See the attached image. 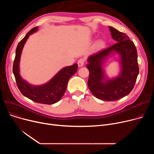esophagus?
I'll use <instances>...</instances> for the list:
<instances>
[{
  "label": "esophagus",
  "mask_w": 154,
  "mask_h": 154,
  "mask_svg": "<svg viewBox=\"0 0 154 154\" xmlns=\"http://www.w3.org/2000/svg\"><path fill=\"white\" fill-rule=\"evenodd\" d=\"M85 59H83V58H82V59H80L79 60H78V66H79V67H82L84 65V63H85Z\"/></svg>",
  "instance_id": "34e87169"
}]
</instances>
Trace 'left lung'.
<instances>
[{
  "label": "left lung",
  "instance_id": "left-lung-1",
  "mask_svg": "<svg viewBox=\"0 0 154 154\" xmlns=\"http://www.w3.org/2000/svg\"><path fill=\"white\" fill-rule=\"evenodd\" d=\"M109 30L112 38L117 42L90 55L86 67L90 72L88 86L92 94L100 100L114 101L124 97L132 91L139 69L134 42L123 32L112 27ZM115 53L120 57L121 71L117 77L108 79L102 66L106 58Z\"/></svg>",
  "mask_w": 154,
  "mask_h": 154
}]
</instances>
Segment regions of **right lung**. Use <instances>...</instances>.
<instances>
[{
  "instance_id": "1",
  "label": "right lung",
  "mask_w": 154,
  "mask_h": 154,
  "mask_svg": "<svg viewBox=\"0 0 154 154\" xmlns=\"http://www.w3.org/2000/svg\"><path fill=\"white\" fill-rule=\"evenodd\" d=\"M37 27L30 30L18 44L13 64V73L17 85L22 95L37 103L54 104L59 102L62 97L66 91L69 80L75 74L78 66L75 63L71 66L63 67L49 81L41 85H31L23 80L20 75L19 69L21 53L29 35L37 32Z\"/></svg>"
}]
</instances>
